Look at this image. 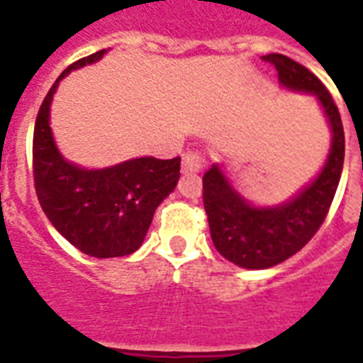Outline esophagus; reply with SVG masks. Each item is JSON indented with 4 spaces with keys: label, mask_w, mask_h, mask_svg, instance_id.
<instances>
[{
    "label": "esophagus",
    "mask_w": 363,
    "mask_h": 363,
    "mask_svg": "<svg viewBox=\"0 0 363 363\" xmlns=\"http://www.w3.org/2000/svg\"><path fill=\"white\" fill-rule=\"evenodd\" d=\"M203 162H205V158H203L201 152H186L182 156V173H199L203 167Z\"/></svg>",
    "instance_id": "34e87169"
}]
</instances>
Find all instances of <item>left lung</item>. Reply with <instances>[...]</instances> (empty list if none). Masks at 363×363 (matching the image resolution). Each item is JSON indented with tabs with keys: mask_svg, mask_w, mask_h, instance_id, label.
Returning a JSON list of instances; mask_svg holds the SVG:
<instances>
[{
	"mask_svg": "<svg viewBox=\"0 0 363 363\" xmlns=\"http://www.w3.org/2000/svg\"><path fill=\"white\" fill-rule=\"evenodd\" d=\"M263 59L276 67L281 87L317 99L328 121L332 141L317 177L278 205L263 207L246 199L222 164H212L203 175V203L212 242L228 261L250 270L284 263L311 240L328 214L345 160L341 115L320 79L287 55L268 54Z\"/></svg>",
	"mask_w": 363,
	"mask_h": 363,
	"instance_id": "8db88e82",
	"label": "left lung"
}]
</instances>
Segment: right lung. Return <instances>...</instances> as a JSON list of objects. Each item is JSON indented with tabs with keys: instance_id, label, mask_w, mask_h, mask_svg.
I'll return each mask as SVG.
<instances>
[{
	"instance_id": "obj_1",
	"label": "right lung",
	"mask_w": 363,
	"mask_h": 363,
	"mask_svg": "<svg viewBox=\"0 0 363 363\" xmlns=\"http://www.w3.org/2000/svg\"><path fill=\"white\" fill-rule=\"evenodd\" d=\"M106 52L79 59L61 72L38 110L33 134L35 190L44 214L74 248L99 259L123 257L140 248L155 211L181 177L179 156L172 160L140 156L89 169L61 155L50 126L59 82L100 61Z\"/></svg>"
}]
</instances>
